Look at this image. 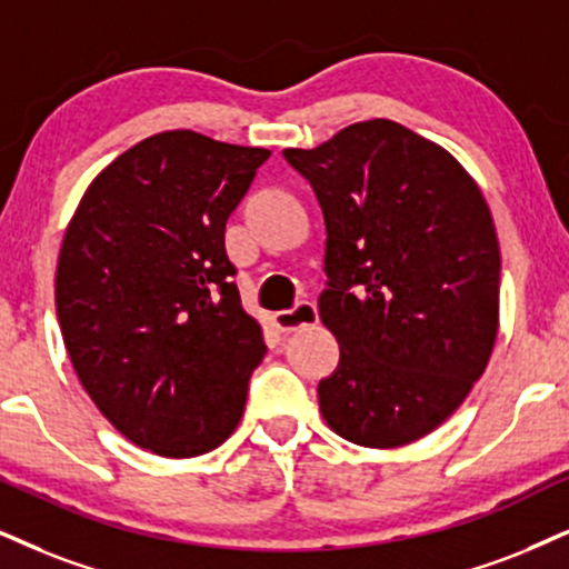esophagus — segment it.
Wrapping results in <instances>:
<instances>
[{
  "label": "esophagus",
  "instance_id": "34e87169",
  "mask_svg": "<svg viewBox=\"0 0 569 569\" xmlns=\"http://www.w3.org/2000/svg\"><path fill=\"white\" fill-rule=\"evenodd\" d=\"M271 321H273V327L279 329V332H296V329H300V327L317 325L319 311H317V306L303 300V303H298L296 308H292V311L273 313Z\"/></svg>",
  "mask_w": 569,
  "mask_h": 569
}]
</instances>
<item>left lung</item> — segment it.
<instances>
[{
    "mask_svg": "<svg viewBox=\"0 0 569 569\" xmlns=\"http://www.w3.org/2000/svg\"><path fill=\"white\" fill-rule=\"evenodd\" d=\"M282 156L325 213L319 317L340 361L319 382L321 417L350 443H413L465 403L493 353L501 250L488 202L451 152L388 118Z\"/></svg>",
    "mask_w": 569,
    "mask_h": 569,
    "instance_id": "obj_1",
    "label": "left lung"
}]
</instances>
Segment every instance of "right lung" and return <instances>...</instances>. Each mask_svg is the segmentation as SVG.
Here are the masks:
<instances>
[{
    "label": "right lung",
    "instance_id": "1",
    "mask_svg": "<svg viewBox=\"0 0 569 569\" xmlns=\"http://www.w3.org/2000/svg\"><path fill=\"white\" fill-rule=\"evenodd\" d=\"M269 156L189 129L147 137L97 173L62 237L54 306L76 377L166 459L219 448L263 361L223 229Z\"/></svg>",
    "mask_w": 569,
    "mask_h": 569
}]
</instances>
